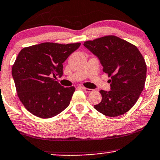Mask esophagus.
Here are the masks:
<instances>
[{
  "label": "esophagus",
  "mask_w": 160,
  "mask_h": 160,
  "mask_svg": "<svg viewBox=\"0 0 160 160\" xmlns=\"http://www.w3.org/2000/svg\"><path fill=\"white\" fill-rule=\"evenodd\" d=\"M82 90L84 91V92H92V89H89V88H84V87H83L82 88Z\"/></svg>",
  "instance_id": "esophagus-1"
}]
</instances>
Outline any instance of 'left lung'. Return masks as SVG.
<instances>
[{"mask_svg": "<svg viewBox=\"0 0 160 160\" xmlns=\"http://www.w3.org/2000/svg\"><path fill=\"white\" fill-rule=\"evenodd\" d=\"M84 45L98 57L103 71L111 78V90L100 91L102 100L94 108L109 117L123 115L143 90L147 71L143 57L135 45L113 35L86 41Z\"/></svg>", "mask_w": 160, "mask_h": 160, "instance_id": "left-lung-1", "label": "left lung"}]
</instances>
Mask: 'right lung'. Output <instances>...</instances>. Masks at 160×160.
I'll list each match as a JSON object with an SVG mask.
<instances>
[{
  "mask_svg": "<svg viewBox=\"0 0 160 160\" xmlns=\"http://www.w3.org/2000/svg\"><path fill=\"white\" fill-rule=\"evenodd\" d=\"M81 45L44 42L22 48L12 74L20 101L33 115L54 117L70 104L75 88H64L53 78L63 74V63Z\"/></svg>",
  "mask_w": 160,
  "mask_h": 160,
  "instance_id": "obj_1",
  "label": "right lung"
}]
</instances>
